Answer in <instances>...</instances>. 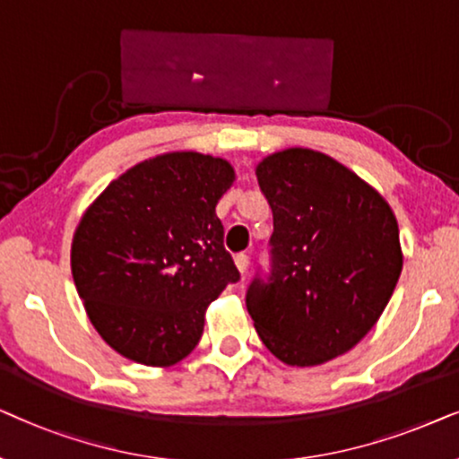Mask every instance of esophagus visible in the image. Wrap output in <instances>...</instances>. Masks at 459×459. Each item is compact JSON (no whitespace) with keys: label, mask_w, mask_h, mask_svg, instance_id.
I'll use <instances>...</instances> for the list:
<instances>
[{"label":"esophagus","mask_w":459,"mask_h":459,"mask_svg":"<svg viewBox=\"0 0 459 459\" xmlns=\"http://www.w3.org/2000/svg\"><path fill=\"white\" fill-rule=\"evenodd\" d=\"M235 264H237V268H239L241 274H246L247 273V266H249V258H247L246 254H237L235 255Z\"/></svg>","instance_id":"obj_1"}]
</instances>
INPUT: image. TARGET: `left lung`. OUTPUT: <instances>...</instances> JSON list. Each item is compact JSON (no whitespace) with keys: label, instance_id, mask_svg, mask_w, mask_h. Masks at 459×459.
Masks as SVG:
<instances>
[{"label":"left lung","instance_id":"8db88e82","mask_svg":"<svg viewBox=\"0 0 459 459\" xmlns=\"http://www.w3.org/2000/svg\"><path fill=\"white\" fill-rule=\"evenodd\" d=\"M255 176L274 230L271 273L247 287V313L279 361L321 365L386 308L403 268L399 224L376 188L319 151L273 152Z\"/></svg>","mask_w":459,"mask_h":459}]
</instances>
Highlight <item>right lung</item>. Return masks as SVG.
Here are the masks:
<instances>
[{
  "label": "right lung",
  "mask_w": 459,
  "mask_h": 459,
  "mask_svg": "<svg viewBox=\"0 0 459 459\" xmlns=\"http://www.w3.org/2000/svg\"><path fill=\"white\" fill-rule=\"evenodd\" d=\"M235 182L220 157L138 163L79 220L71 271L91 325L130 361L169 368L197 346L205 308L239 281L216 205Z\"/></svg>",
  "instance_id": "add662e5"
}]
</instances>
